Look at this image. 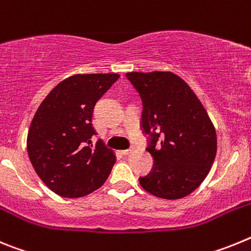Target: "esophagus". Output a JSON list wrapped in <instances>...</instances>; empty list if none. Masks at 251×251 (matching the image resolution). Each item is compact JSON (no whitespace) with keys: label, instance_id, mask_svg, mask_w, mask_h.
Instances as JSON below:
<instances>
[{"label":"esophagus","instance_id":"esophagus-1","mask_svg":"<svg viewBox=\"0 0 251 251\" xmlns=\"http://www.w3.org/2000/svg\"><path fill=\"white\" fill-rule=\"evenodd\" d=\"M132 151H133V147H130V148H128V150L121 151V152H122V154H124V156H127V154H129V153L132 152Z\"/></svg>","mask_w":251,"mask_h":251}]
</instances>
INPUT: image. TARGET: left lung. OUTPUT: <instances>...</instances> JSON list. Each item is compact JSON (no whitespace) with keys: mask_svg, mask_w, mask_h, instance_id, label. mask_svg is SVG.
<instances>
[{"mask_svg":"<svg viewBox=\"0 0 251 251\" xmlns=\"http://www.w3.org/2000/svg\"><path fill=\"white\" fill-rule=\"evenodd\" d=\"M142 99L141 127L154 159L139 177L146 191L166 200L182 199L202 183L217 150L215 127L183 79L171 72L127 73Z\"/></svg>","mask_w":251,"mask_h":251,"instance_id":"obj_1","label":"left lung"}]
</instances>
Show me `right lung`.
<instances>
[{
	"label": "right lung",
	"instance_id": "add662e5",
	"mask_svg": "<svg viewBox=\"0 0 251 251\" xmlns=\"http://www.w3.org/2000/svg\"><path fill=\"white\" fill-rule=\"evenodd\" d=\"M119 79L118 74H76L48 94L31 122L27 153L32 167L51 191L81 197L100 187L115 163L112 150L95 136V103Z\"/></svg>",
	"mask_w": 251,
	"mask_h": 251
}]
</instances>
